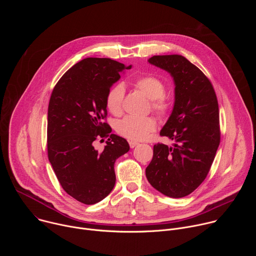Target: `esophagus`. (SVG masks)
Segmentation results:
<instances>
[{
  "instance_id": "34e87169",
  "label": "esophagus",
  "mask_w": 256,
  "mask_h": 256,
  "mask_svg": "<svg viewBox=\"0 0 256 256\" xmlns=\"http://www.w3.org/2000/svg\"><path fill=\"white\" fill-rule=\"evenodd\" d=\"M128 144H130V148H134L138 144V142H134V140H130Z\"/></svg>"
}]
</instances>
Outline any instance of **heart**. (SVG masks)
Returning a JSON list of instances; mask_svg holds the SVG:
<instances>
[{
	"instance_id": "heart-1",
	"label": "heart",
	"mask_w": 256,
	"mask_h": 256,
	"mask_svg": "<svg viewBox=\"0 0 256 256\" xmlns=\"http://www.w3.org/2000/svg\"><path fill=\"white\" fill-rule=\"evenodd\" d=\"M134 86L151 99V108L159 116L165 118L169 114L171 103L165 95L166 87L164 82L152 75L140 76L134 81ZM124 97V88L122 84H116L108 89L105 97V105L108 112L114 116H120L122 112V103ZM157 126L156 120L153 116H126L116 124V130L122 136L142 140L155 130Z\"/></svg>"
}]
</instances>
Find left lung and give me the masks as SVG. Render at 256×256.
Returning a JSON list of instances; mask_svg holds the SVG:
<instances>
[{"instance_id": "left-lung-1", "label": "left lung", "mask_w": 256, "mask_h": 256, "mask_svg": "<svg viewBox=\"0 0 256 256\" xmlns=\"http://www.w3.org/2000/svg\"><path fill=\"white\" fill-rule=\"evenodd\" d=\"M149 62L170 72L175 82L173 112L160 132L175 144L154 146L146 176L161 194L184 198L206 179L220 144L216 95L208 78L184 56H154Z\"/></svg>"}]
</instances>
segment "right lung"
<instances>
[{
  "label": "right lung",
  "instance_id": "add662e5",
  "mask_svg": "<svg viewBox=\"0 0 256 256\" xmlns=\"http://www.w3.org/2000/svg\"><path fill=\"white\" fill-rule=\"evenodd\" d=\"M112 58H87L72 66L56 84L48 112V156L64 190L78 202L94 204L116 184L114 163L130 150L126 138L106 122L105 97L130 68ZM108 137L102 152L92 147Z\"/></svg>",
  "mask_w": 256,
  "mask_h": 256
}]
</instances>
